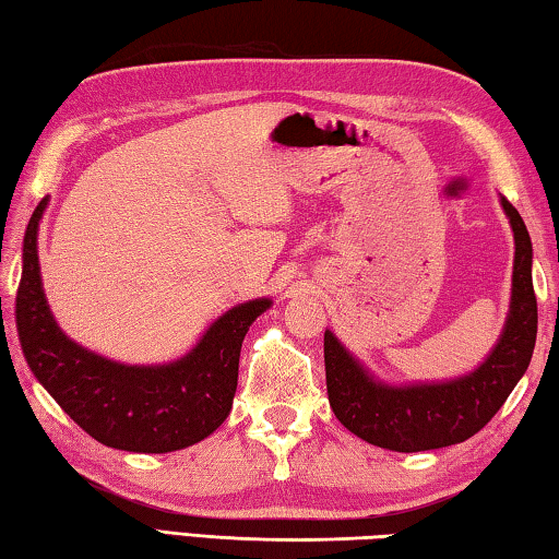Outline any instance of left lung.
<instances>
[{
	"instance_id": "obj_1",
	"label": "left lung",
	"mask_w": 559,
	"mask_h": 559,
	"mask_svg": "<svg viewBox=\"0 0 559 559\" xmlns=\"http://www.w3.org/2000/svg\"><path fill=\"white\" fill-rule=\"evenodd\" d=\"M515 234L513 298L506 330L476 372L451 382L390 386L374 382L365 367L325 330V382L335 416L355 437L390 451H431L478 433L506 404L525 374L537 335L533 290V243L523 216L500 200Z\"/></svg>"
}]
</instances>
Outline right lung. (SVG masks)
<instances>
[{
    "label": "right lung",
    "mask_w": 559,
    "mask_h": 559,
    "mask_svg": "<svg viewBox=\"0 0 559 559\" xmlns=\"http://www.w3.org/2000/svg\"><path fill=\"white\" fill-rule=\"evenodd\" d=\"M46 202L44 197L26 226L16 290V333L36 380L88 437L110 449L167 453L210 437L231 412L243 335L271 300L231 308L173 365L110 362L66 337L46 306L36 253Z\"/></svg>",
    "instance_id": "obj_1"
}]
</instances>
